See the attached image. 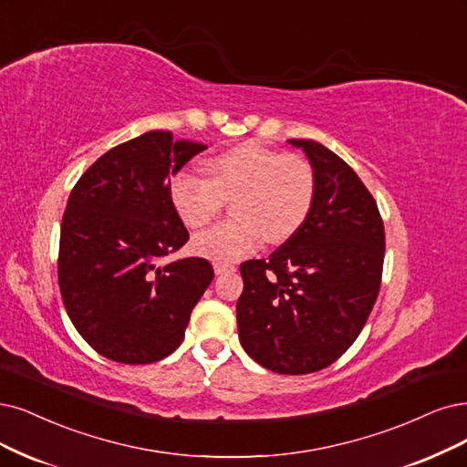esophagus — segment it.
I'll return each instance as SVG.
<instances>
[{
	"label": "esophagus",
	"mask_w": 467,
	"mask_h": 467,
	"mask_svg": "<svg viewBox=\"0 0 467 467\" xmlns=\"http://www.w3.org/2000/svg\"><path fill=\"white\" fill-rule=\"evenodd\" d=\"M213 269H215L217 275H221V273H227V271H234L236 265L233 262H227V260H215Z\"/></svg>",
	"instance_id": "34e87169"
}]
</instances>
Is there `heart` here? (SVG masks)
Wrapping results in <instances>:
<instances>
[{"label":"heart","mask_w":467,"mask_h":467,"mask_svg":"<svg viewBox=\"0 0 467 467\" xmlns=\"http://www.w3.org/2000/svg\"><path fill=\"white\" fill-rule=\"evenodd\" d=\"M210 177L182 172L171 184L181 219L203 229L234 196L236 217L194 238L196 252L215 260H236L265 236L283 243L307 219L316 200V171L296 153H281L257 142L221 151L207 163Z\"/></svg>","instance_id":"1"}]
</instances>
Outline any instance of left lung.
Masks as SVG:
<instances>
[{"label":"left lung","instance_id":"1","mask_svg":"<svg viewBox=\"0 0 467 467\" xmlns=\"http://www.w3.org/2000/svg\"><path fill=\"white\" fill-rule=\"evenodd\" d=\"M316 200L302 227L269 260L240 265L236 304L246 354L269 371L306 375L347 352L375 306L385 262V224L354 169L314 140Z\"/></svg>","mask_w":467,"mask_h":467}]
</instances>
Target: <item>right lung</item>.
<instances>
[{
  "instance_id": "add662e5",
  "label": "right lung",
  "mask_w": 467,
  "mask_h": 467,
  "mask_svg": "<svg viewBox=\"0 0 467 467\" xmlns=\"http://www.w3.org/2000/svg\"><path fill=\"white\" fill-rule=\"evenodd\" d=\"M207 150L150 130L84 171L61 221L57 281L75 329L119 364L175 352L213 279L203 257L161 264L188 243L171 200V177Z\"/></svg>"
}]
</instances>
